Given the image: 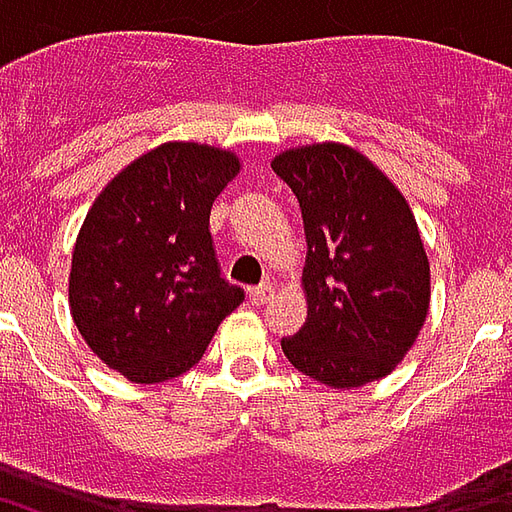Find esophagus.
Wrapping results in <instances>:
<instances>
[{
    "instance_id": "obj_1",
    "label": "esophagus",
    "mask_w": 512,
    "mask_h": 512,
    "mask_svg": "<svg viewBox=\"0 0 512 512\" xmlns=\"http://www.w3.org/2000/svg\"><path fill=\"white\" fill-rule=\"evenodd\" d=\"M271 293H274V285L271 282H263V285H257V288L249 290V301L252 304H266L271 299Z\"/></svg>"
}]
</instances>
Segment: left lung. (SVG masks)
<instances>
[{
  "mask_svg": "<svg viewBox=\"0 0 512 512\" xmlns=\"http://www.w3.org/2000/svg\"><path fill=\"white\" fill-rule=\"evenodd\" d=\"M271 167L296 194L307 235V323L282 337L288 362L334 389L389 376L430 304L428 255L406 197L337 142L285 150Z\"/></svg>",
  "mask_w": 512,
  "mask_h": 512,
  "instance_id": "obj_1",
  "label": "left lung"
}]
</instances>
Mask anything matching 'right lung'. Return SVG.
Wrapping results in <instances>:
<instances>
[{
  "label": "right lung",
  "instance_id": "obj_1",
  "mask_svg": "<svg viewBox=\"0 0 512 512\" xmlns=\"http://www.w3.org/2000/svg\"><path fill=\"white\" fill-rule=\"evenodd\" d=\"M230 150L167 142L131 161L84 219L73 249L71 315L93 354L134 384L200 362L244 301L222 277L211 208L238 175Z\"/></svg>",
  "mask_w": 512,
  "mask_h": 512
}]
</instances>
